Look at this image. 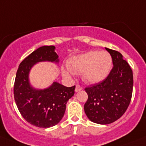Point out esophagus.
<instances>
[{
  "label": "esophagus",
  "instance_id": "34e87169",
  "mask_svg": "<svg viewBox=\"0 0 146 146\" xmlns=\"http://www.w3.org/2000/svg\"><path fill=\"white\" fill-rule=\"evenodd\" d=\"M82 90V87H81L80 85H78V84H77V85H76V89H75V91L76 92H78V91H80Z\"/></svg>",
  "mask_w": 146,
  "mask_h": 146
}]
</instances>
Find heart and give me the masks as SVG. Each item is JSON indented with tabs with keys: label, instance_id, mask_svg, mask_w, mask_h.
<instances>
[{
	"label": "heart",
	"instance_id": "1",
	"mask_svg": "<svg viewBox=\"0 0 146 146\" xmlns=\"http://www.w3.org/2000/svg\"><path fill=\"white\" fill-rule=\"evenodd\" d=\"M112 59L106 51H89L71 58L67 63V68L74 74L82 73V79L87 83H97L104 80L110 73ZM64 76H68V70H63Z\"/></svg>",
	"mask_w": 146,
	"mask_h": 146
}]
</instances>
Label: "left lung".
I'll list each match as a JSON object with an SVG mask.
<instances>
[{
  "instance_id": "8db88e82",
  "label": "left lung",
  "mask_w": 146,
  "mask_h": 146,
  "mask_svg": "<svg viewBox=\"0 0 146 146\" xmlns=\"http://www.w3.org/2000/svg\"><path fill=\"white\" fill-rule=\"evenodd\" d=\"M113 68L102 82L85 87L88 98L84 111L91 121L110 124L120 118L127 110L132 96L133 73L131 67L117 50L106 48Z\"/></svg>"
}]
</instances>
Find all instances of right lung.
I'll return each mask as SVG.
<instances>
[{
	"label": "right lung",
	"mask_w": 146,
	"mask_h": 146,
	"mask_svg": "<svg viewBox=\"0 0 146 146\" xmlns=\"http://www.w3.org/2000/svg\"><path fill=\"white\" fill-rule=\"evenodd\" d=\"M58 57L54 45L40 47L22 61L16 73L15 103L23 117L37 127L56 125L64 116L67 102L75 93L76 86L67 87L57 82L45 90H36L30 86L29 73L32 66L43 61L58 62Z\"/></svg>",
	"instance_id": "right-lung-1"
}]
</instances>
